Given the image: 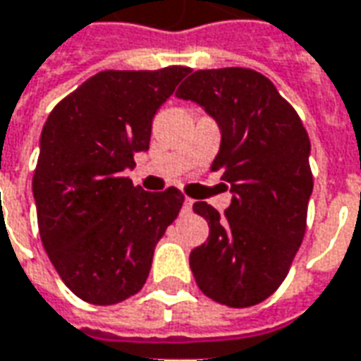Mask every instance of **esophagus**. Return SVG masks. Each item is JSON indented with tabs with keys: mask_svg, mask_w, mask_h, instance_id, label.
Segmentation results:
<instances>
[{
	"mask_svg": "<svg viewBox=\"0 0 361 361\" xmlns=\"http://www.w3.org/2000/svg\"><path fill=\"white\" fill-rule=\"evenodd\" d=\"M191 207H193V201H191V199H185V201H183V211L189 213V211H191Z\"/></svg>",
	"mask_w": 361,
	"mask_h": 361,
	"instance_id": "34e87169",
	"label": "esophagus"
}]
</instances>
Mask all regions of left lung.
Masks as SVG:
<instances>
[{
  "label": "left lung",
  "instance_id": "left-lung-1",
  "mask_svg": "<svg viewBox=\"0 0 361 361\" xmlns=\"http://www.w3.org/2000/svg\"><path fill=\"white\" fill-rule=\"evenodd\" d=\"M176 95L219 123L223 138L211 170H223L233 191L224 216L205 201L193 205L209 223V238L191 250V271L216 303H262L283 283L303 242L312 193L309 135L276 85L250 68L197 70Z\"/></svg>",
  "mask_w": 361,
  "mask_h": 361
}]
</instances>
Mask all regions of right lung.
<instances>
[{"label":"right lung","instance_id":"add662e5","mask_svg":"<svg viewBox=\"0 0 361 361\" xmlns=\"http://www.w3.org/2000/svg\"><path fill=\"white\" fill-rule=\"evenodd\" d=\"M185 74V66L105 70L66 95L42 127L32 173L40 240L87 303L138 293L156 244L180 215V189L150 193L123 172L148 150L156 111Z\"/></svg>","mask_w":361,"mask_h":361}]
</instances>
